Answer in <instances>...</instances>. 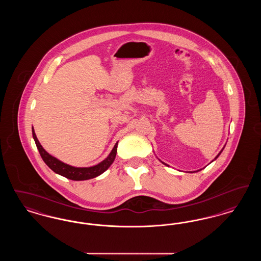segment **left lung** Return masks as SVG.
Returning a JSON list of instances; mask_svg holds the SVG:
<instances>
[{"mask_svg":"<svg viewBox=\"0 0 261 261\" xmlns=\"http://www.w3.org/2000/svg\"><path fill=\"white\" fill-rule=\"evenodd\" d=\"M223 149H224V148H223ZM223 149H221V151H220V152H219V153H218V154H217V155H216V156H215V159H214V160H216V159H217V158H218V156H219V155H220V153H221V152H222V150H223ZM161 162H162V161H161ZM212 162H213V161H212ZM162 163H163V164H165V165H166V166H169V165H168V164H166V163H164V162H162Z\"/></svg>","mask_w":261,"mask_h":261,"instance_id":"1","label":"left lung"}]
</instances>
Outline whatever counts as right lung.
<instances>
[{
  "instance_id": "right-lung-1",
  "label": "right lung",
  "mask_w": 261,
  "mask_h": 261,
  "mask_svg": "<svg viewBox=\"0 0 261 261\" xmlns=\"http://www.w3.org/2000/svg\"><path fill=\"white\" fill-rule=\"evenodd\" d=\"M32 135H33L34 141H35V144L37 146L38 150L41 154V158L43 159L45 163L50 167L54 172L60 174L63 177L73 180V181H83V180L92 179V178H95L100 174L103 173L112 165V162H114V159H115L116 152H117L118 142H116L111 153L102 162H99L94 166H90V167H74V166H71L69 164L61 162L60 160L56 159L55 156L50 155L49 152H47L42 147V145L39 143L33 127H32Z\"/></svg>"
}]
</instances>
